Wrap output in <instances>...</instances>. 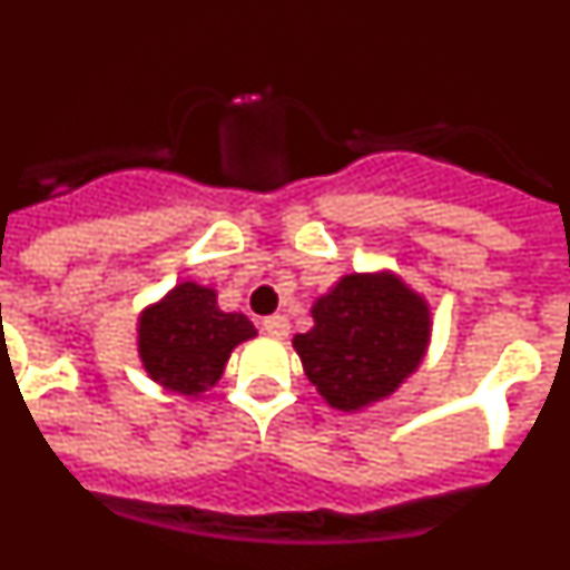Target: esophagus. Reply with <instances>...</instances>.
<instances>
[{"mask_svg":"<svg viewBox=\"0 0 570 570\" xmlns=\"http://www.w3.org/2000/svg\"><path fill=\"white\" fill-rule=\"evenodd\" d=\"M262 331H265L268 336H274V340H285V336H288V331H291V325H288V320H285V316L274 314V316H268V320L262 322Z\"/></svg>","mask_w":570,"mask_h":570,"instance_id":"1","label":"esophagus"}]
</instances>
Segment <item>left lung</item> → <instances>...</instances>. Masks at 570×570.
<instances>
[{
	"instance_id": "8db88e82",
	"label": "left lung",
	"mask_w": 570,
	"mask_h": 570,
	"mask_svg": "<svg viewBox=\"0 0 570 570\" xmlns=\"http://www.w3.org/2000/svg\"><path fill=\"white\" fill-rule=\"evenodd\" d=\"M314 328L296 334L305 376L336 411L385 400L414 374L431 342V308L394 271L345 274L311 305Z\"/></svg>"
}]
</instances>
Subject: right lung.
I'll return each mask as SVG.
<instances>
[{
  "label": "right lung",
  "mask_w": 570,
  "mask_h": 570,
  "mask_svg": "<svg viewBox=\"0 0 570 570\" xmlns=\"http://www.w3.org/2000/svg\"><path fill=\"white\" fill-rule=\"evenodd\" d=\"M254 322L225 314L216 291L179 282L136 322V351L156 385L183 396H199L223 376L239 342L254 340Z\"/></svg>",
  "instance_id": "right-lung-1"
}]
</instances>
